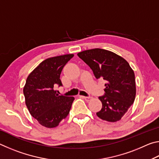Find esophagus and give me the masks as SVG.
I'll list each match as a JSON object with an SVG mask.
<instances>
[{"label":"esophagus","mask_w":159,"mask_h":159,"mask_svg":"<svg viewBox=\"0 0 159 159\" xmlns=\"http://www.w3.org/2000/svg\"><path fill=\"white\" fill-rule=\"evenodd\" d=\"M80 98H83V99H84L85 101H90V99H92V97H85V96H82V95H80L79 96Z\"/></svg>","instance_id":"esophagus-1"}]
</instances>
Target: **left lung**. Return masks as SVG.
<instances>
[{
    "instance_id": "left-lung-1",
    "label": "left lung",
    "mask_w": 159,
    "mask_h": 159,
    "mask_svg": "<svg viewBox=\"0 0 159 159\" xmlns=\"http://www.w3.org/2000/svg\"><path fill=\"white\" fill-rule=\"evenodd\" d=\"M93 70L97 79L106 81L104 95L99 97L101 110L97 116L109 122L121 119L134 101L135 79L125 59L111 51L95 48L77 54Z\"/></svg>"
}]
</instances>
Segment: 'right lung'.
<instances>
[{"label":"right lung","mask_w":159,"mask_h":159,"mask_svg":"<svg viewBox=\"0 0 159 159\" xmlns=\"http://www.w3.org/2000/svg\"><path fill=\"white\" fill-rule=\"evenodd\" d=\"M73 54L48 58L29 75L24 87L25 103L40 124L55 128L68 116L74 97L59 95L56 86H62L60 74Z\"/></svg>","instance_id":"1"}]
</instances>
